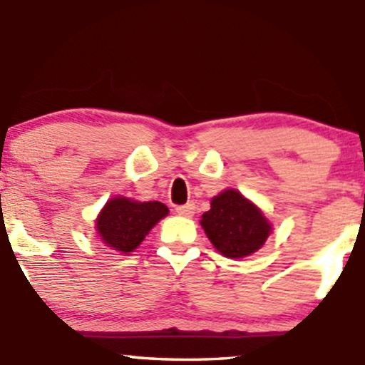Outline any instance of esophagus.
I'll return each mask as SVG.
<instances>
[{
  "mask_svg": "<svg viewBox=\"0 0 365 365\" xmlns=\"http://www.w3.org/2000/svg\"><path fill=\"white\" fill-rule=\"evenodd\" d=\"M194 212H195V204L194 202H187V204H183V206L177 207V215H180V216L190 217V216H194Z\"/></svg>",
  "mask_w": 365,
  "mask_h": 365,
  "instance_id": "34e87169",
  "label": "esophagus"
}]
</instances>
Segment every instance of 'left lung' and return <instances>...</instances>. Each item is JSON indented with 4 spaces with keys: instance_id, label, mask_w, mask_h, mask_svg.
<instances>
[{
    "instance_id": "1",
    "label": "left lung",
    "mask_w": 365,
    "mask_h": 365,
    "mask_svg": "<svg viewBox=\"0 0 365 365\" xmlns=\"http://www.w3.org/2000/svg\"><path fill=\"white\" fill-rule=\"evenodd\" d=\"M200 226L220 254L240 259L257 252L271 233V223L255 204L235 188L212 197Z\"/></svg>"
}]
</instances>
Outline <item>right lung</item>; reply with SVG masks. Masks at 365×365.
<instances>
[{
  "instance_id": "right-lung-1",
  "label": "right lung",
  "mask_w": 365,
  "mask_h": 365,
  "mask_svg": "<svg viewBox=\"0 0 365 365\" xmlns=\"http://www.w3.org/2000/svg\"><path fill=\"white\" fill-rule=\"evenodd\" d=\"M168 212V207L158 200L139 202L118 195L108 200L99 212L96 230L106 247L128 254L142 244L153 226Z\"/></svg>"
}]
</instances>
